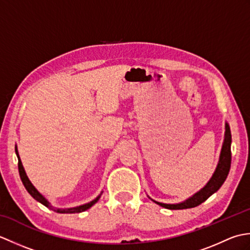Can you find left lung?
Wrapping results in <instances>:
<instances>
[{
  "label": "left lung",
  "mask_w": 250,
  "mask_h": 250,
  "mask_svg": "<svg viewBox=\"0 0 250 250\" xmlns=\"http://www.w3.org/2000/svg\"><path fill=\"white\" fill-rule=\"evenodd\" d=\"M225 128H226L225 140H224V143H222L218 164H217V167L215 169L213 176L210 177V179L207 182V184L203 188L199 190L198 192L194 193L193 195H191L187 200L180 202V203H175V204H167V203H161V202H157L155 200H152L149 195H147L148 198H149L152 202H155L156 204L164 207V208L185 209V208H192V207L202 204L203 202H205L207 199H208L211 194H214L216 191H218L219 188L222 186V184H224L225 180L227 179V176L228 174H229L230 167H231L232 137H231L230 126L228 125V122H226Z\"/></svg>",
  "instance_id": "1"
}]
</instances>
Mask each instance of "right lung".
Wrapping results in <instances>:
<instances>
[{
  "mask_svg": "<svg viewBox=\"0 0 250 250\" xmlns=\"http://www.w3.org/2000/svg\"><path fill=\"white\" fill-rule=\"evenodd\" d=\"M15 150H16V155H17V158H18V169H19V175H20V178H21V182H22L24 188L26 189V191L32 195V198H34L37 202H40V203H42L43 205H45L46 207H48L49 209H52L54 211H56V213H60V214H75V213H82V211H84L87 210L88 208H90L92 205H94L97 202L99 201V199L101 198V195H102L103 191L101 192L97 198H95L94 200H92L91 202H89V203H86L83 205H79V206H76V207H70V208H57V207L52 206L50 204V202L47 200L45 196L40 193L39 191H37V189L34 187L33 185H32V183L30 182L29 177L26 176V173L24 171V167L22 166V162H21L20 160V157H19V153H18V149H17V146L15 147Z\"/></svg>",
  "mask_w": 250,
  "mask_h": 250,
  "instance_id": "obj_1",
  "label": "right lung"
}]
</instances>
